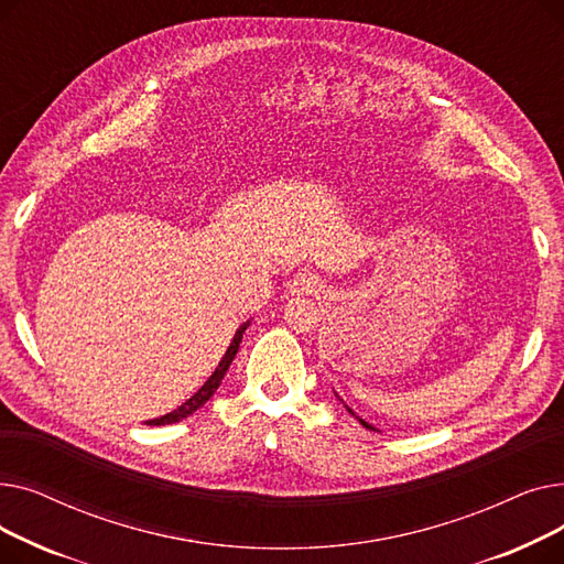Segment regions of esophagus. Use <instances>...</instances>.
Instances as JSON below:
<instances>
[{
	"mask_svg": "<svg viewBox=\"0 0 564 564\" xmlns=\"http://www.w3.org/2000/svg\"><path fill=\"white\" fill-rule=\"evenodd\" d=\"M288 290L290 294H317L322 290V281L311 272H300L292 276Z\"/></svg>",
	"mask_w": 564,
	"mask_h": 564,
	"instance_id": "esophagus-1",
	"label": "esophagus"
}]
</instances>
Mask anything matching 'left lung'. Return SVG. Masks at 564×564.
Masks as SVG:
<instances>
[{
	"mask_svg": "<svg viewBox=\"0 0 564 564\" xmlns=\"http://www.w3.org/2000/svg\"><path fill=\"white\" fill-rule=\"evenodd\" d=\"M347 411H351V409H349V406H347ZM359 421H361V419H359ZM361 425H364V427H368V430H375V427H372V425H368V423H366V421H361Z\"/></svg>",
	"mask_w": 564,
	"mask_h": 564,
	"instance_id": "8db88e82",
	"label": "left lung"
}]
</instances>
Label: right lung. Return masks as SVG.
I'll use <instances>...</instances> for the list:
<instances>
[{"label": "right lung", "mask_w": 564, "mask_h": 564, "mask_svg": "<svg viewBox=\"0 0 564 564\" xmlns=\"http://www.w3.org/2000/svg\"><path fill=\"white\" fill-rule=\"evenodd\" d=\"M249 327V322L247 324H242L240 329H237V334H235V338H232V343H230V347L226 349V354H224V359L219 361V366H217V370L213 372V377L207 379L203 387L185 402V404H181L177 406L175 411H171V413H166V416H160V419H155V421H145V425H171V423H177V421H183V419H187L189 413H194L198 406H203L207 400L213 398V393L219 389V383H221V379H224V375H226V370L230 368V364H232V359H235V354H237V349H240V343H242V334H245V329Z\"/></svg>", "instance_id": "right-lung-1"}]
</instances>
